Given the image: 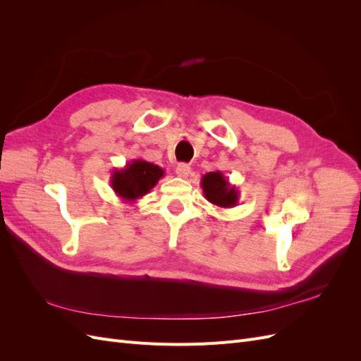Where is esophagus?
Listing matches in <instances>:
<instances>
[{
    "mask_svg": "<svg viewBox=\"0 0 361 361\" xmlns=\"http://www.w3.org/2000/svg\"><path fill=\"white\" fill-rule=\"evenodd\" d=\"M190 166L188 164H179V166L176 167V174L179 178H188V174H190Z\"/></svg>",
    "mask_w": 361,
    "mask_h": 361,
    "instance_id": "34e87169",
    "label": "esophagus"
}]
</instances>
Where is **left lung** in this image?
<instances>
[{
  "mask_svg": "<svg viewBox=\"0 0 361 361\" xmlns=\"http://www.w3.org/2000/svg\"><path fill=\"white\" fill-rule=\"evenodd\" d=\"M200 187L206 200L218 207H233L239 202V191L221 171H209L202 176Z\"/></svg>",
  "mask_w": 361,
  "mask_h": 361,
  "instance_id": "obj_1",
  "label": "left lung"
}]
</instances>
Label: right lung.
<instances>
[{
  "instance_id": "1",
  "label": "right lung",
  "mask_w": 361,
  "mask_h": 361,
  "mask_svg": "<svg viewBox=\"0 0 361 361\" xmlns=\"http://www.w3.org/2000/svg\"><path fill=\"white\" fill-rule=\"evenodd\" d=\"M164 174L166 171L155 164L133 159L123 169H116L111 173L110 185L120 200L133 203L149 194Z\"/></svg>"
}]
</instances>
